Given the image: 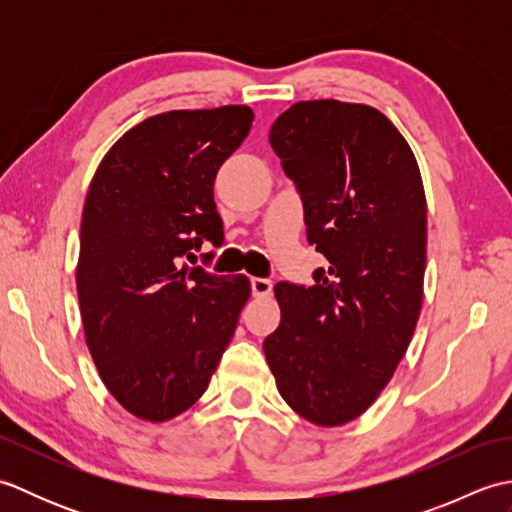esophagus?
Instances as JSON below:
<instances>
[{
    "label": "esophagus",
    "mask_w": 512,
    "mask_h": 512,
    "mask_svg": "<svg viewBox=\"0 0 512 512\" xmlns=\"http://www.w3.org/2000/svg\"><path fill=\"white\" fill-rule=\"evenodd\" d=\"M250 288H253L255 297H270V295H273V281H270V279L255 277L253 281H250Z\"/></svg>",
    "instance_id": "esophagus-1"
}]
</instances>
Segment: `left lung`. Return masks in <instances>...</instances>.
<instances>
[{
  "instance_id": "8db88e82",
  "label": "left lung",
  "mask_w": 512,
  "mask_h": 512,
  "mask_svg": "<svg viewBox=\"0 0 512 512\" xmlns=\"http://www.w3.org/2000/svg\"><path fill=\"white\" fill-rule=\"evenodd\" d=\"M270 145L330 266L314 286H275L281 323L264 354L292 411L341 427L380 396L420 317L427 198L418 160L383 112L334 99L290 105Z\"/></svg>"
}]
</instances>
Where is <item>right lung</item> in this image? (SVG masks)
<instances>
[{
    "instance_id": "obj_1",
    "label": "right lung",
    "mask_w": 512,
    "mask_h": 512,
    "mask_svg": "<svg viewBox=\"0 0 512 512\" xmlns=\"http://www.w3.org/2000/svg\"><path fill=\"white\" fill-rule=\"evenodd\" d=\"M253 118L248 105L149 116L90 182L76 264L85 343L107 391L140 420L167 422L200 400L250 297L244 275L178 264L220 239L215 176Z\"/></svg>"
}]
</instances>
